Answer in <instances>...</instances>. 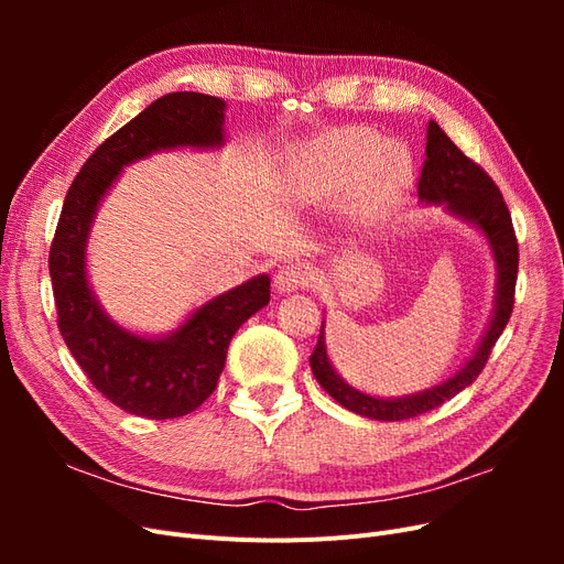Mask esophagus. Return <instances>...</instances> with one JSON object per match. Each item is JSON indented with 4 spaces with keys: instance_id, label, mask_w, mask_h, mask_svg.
<instances>
[{
    "instance_id": "34e87169",
    "label": "esophagus",
    "mask_w": 564,
    "mask_h": 564,
    "mask_svg": "<svg viewBox=\"0 0 564 564\" xmlns=\"http://www.w3.org/2000/svg\"><path fill=\"white\" fill-rule=\"evenodd\" d=\"M315 282V270L308 265L301 263H292V265H282L278 270L275 280H272V286H275L278 294H292L299 292V289L311 286Z\"/></svg>"
}]
</instances>
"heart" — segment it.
<instances>
[{"label": "heart", "mask_w": 564, "mask_h": 564, "mask_svg": "<svg viewBox=\"0 0 564 564\" xmlns=\"http://www.w3.org/2000/svg\"><path fill=\"white\" fill-rule=\"evenodd\" d=\"M412 174L400 141H381L369 129H346L292 150L278 166V193L292 204H317L348 186V209L357 220L379 218Z\"/></svg>", "instance_id": "heart-1"}]
</instances>
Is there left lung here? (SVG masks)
<instances>
[{"mask_svg":"<svg viewBox=\"0 0 564 564\" xmlns=\"http://www.w3.org/2000/svg\"><path fill=\"white\" fill-rule=\"evenodd\" d=\"M429 143H425V162L419 178L421 204H437L452 216L480 232L497 263V294H494V311L487 322V329L473 355L464 362L454 377L433 388L402 398H377L352 388L334 369L324 340V319L317 336V346L311 355V369L317 383L329 395L350 412L373 421H404L452 400L460 390L468 388L487 365V357L497 344L501 332L513 313L516 303V280H518V240L510 220L503 195L494 181L460 152L449 135L440 129L437 122H429Z\"/></svg>","mask_w":564,"mask_h":564,"instance_id":"1","label":"left lung"}]
</instances>
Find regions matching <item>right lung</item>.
Instances as JSON below:
<instances>
[{
  "label": "right lung",
  "mask_w": 564,
  "mask_h": 564,
  "mask_svg": "<svg viewBox=\"0 0 564 564\" xmlns=\"http://www.w3.org/2000/svg\"><path fill=\"white\" fill-rule=\"evenodd\" d=\"M224 98L166 94L94 152L63 202L48 251L58 329L100 395L133 416L178 419L212 395L226 367L230 338L270 301V278L256 275L209 299L174 332L135 334L104 311L89 282L91 224L124 166L162 150L224 148Z\"/></svg>",
  "instance_id": "obj_1"
}]
</instances>
